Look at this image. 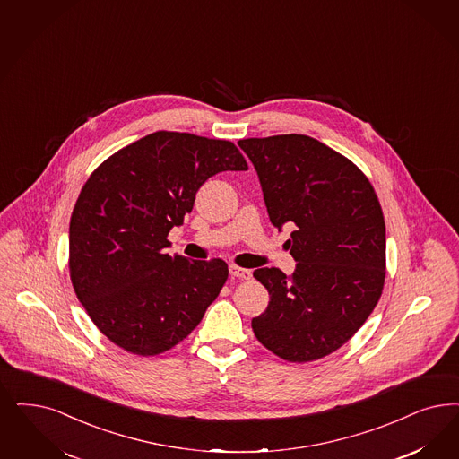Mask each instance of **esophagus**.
Masks as SVG:
<instances>
[{
    "mask_svg": "<svg viewBox=\"0 0 459 459\" xmlns=\"http://www.w3.org/2000/svg\"><path fill=\"white\" fill-rule=\"evenodd\" d=\"M229 273H230V276L238 278V280H251V276H253L251 269L240 268V266H236V264L229 266Z\"/></svg>",
    "mask_w": 459,
    "mask_h": 459,
    "instance_id": "34e87169",
    "label": "esophagus"
}]
</instances>
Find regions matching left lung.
I'll return each instance as SVG.
<instances>
[{"label": "left lung", "instance_id": "left-lung-1", "mask_svg": "<svg viewBox=\"0 0 459 459\" xmlns=\"http://www.w3.org/2000/svg\"><path fill=\"white\" fill-rule=\"evenodd\" d=\"M269 221L291 225V276L254 271L268 288L257 341L291 363L320 359L346 344L377 307L385 283V221L371 183L349 159L308 135L244 139Z\"/></svg>", "mask_w": 459, "mask_h": 459}]
</instances>
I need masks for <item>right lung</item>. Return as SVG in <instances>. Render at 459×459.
<instances>
[{"label":"right lung","mask_w":459,"mask_h":459,"mask_svg":"<svg viewBox=\"0 0 459 459\" xmlns=\"http://www.w3.org/2000/svg\"><path fill=\"white\" fill-rule=\"evenodd\" d=\"M246 169L229 141L160 130L90 176L69 223V269L81 305L113 344L156 356L200 324L229 268L169 255L166 238L208 178Z\"/></svg>","instance_id":"obj_1"}]
</instances>
